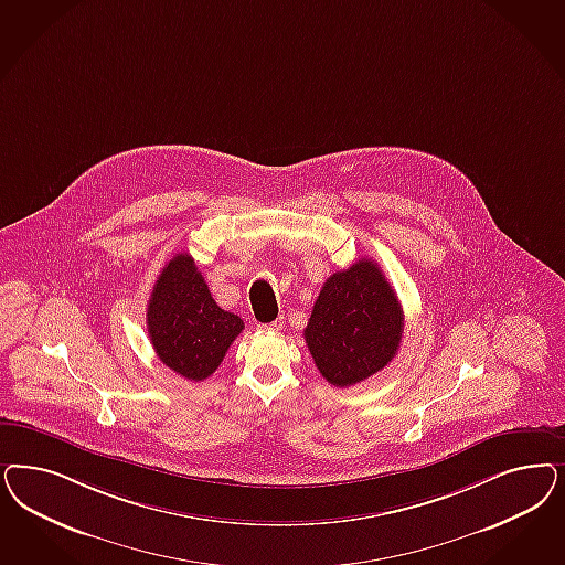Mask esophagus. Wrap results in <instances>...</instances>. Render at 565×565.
Here are the masks:
<instances>
[{
	"mask_svg": "<svg viewBox=\"0 0 565 565\" xmlns=\"http://www.w3.org/2000/svg\"><path fill=\"white\" fill-rule=\"evenodd\" d=\"M257 328H259L262 332H276V330H280V328H282V320L278 318V320H274L270 324H257Z\"/></svg>",
	"mask_w": 565,
	"mask_h": 565,
	"instance_id": "34e87169",
	"label": "esophagus"
}]
</instances>
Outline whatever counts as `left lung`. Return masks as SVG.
<instances>
[{"label":"left lung","mask_w":565,"mask_h":565,"mask_svg":"<svg viewBox=\"0 0 565 565\" xmlns=\"http://www.w3.org/2000/svg\"><path fill=\"white\" fill-rule=\"evenodd\" d=\"M401 334L397 292L372 259H360L328 278L303 330L313 364L339 388L383 370L395 358Z\"/></svg>","instance_id":"obj_1"}]
</instances>
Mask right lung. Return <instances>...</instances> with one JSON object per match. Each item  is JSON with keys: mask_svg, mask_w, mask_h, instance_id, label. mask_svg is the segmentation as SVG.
I'll use <instances>...</instances> for the list:
<instances>
[{"mask_svg": "<svg viewBox=\"0 0 565 565\" xmlns=\"http://www.w3.org/2000/svg\"><path fill=\"white\" fill-rule=\"evenodd\" d=\"M241 330L243 320L214 301L193 257L174 255L147 306V332L160 362L186 381H205Z\"/></svg>", "mask_w": 565, "mask_h": 565, "instance_id": "1", "label": "right lung"}]
</instances>
